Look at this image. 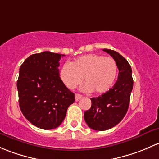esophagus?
Segmentation results:
<instances>
[{
	"label": "esophagus",
	"mask_w": 159,
	"mask_h": 159,
	"mask_svg": "<svg viewBox=\"0 0 159 159\" xmlns=\"http://www.w3.org/2000/svg\"><path fill=\"white\" fill-rule=\"evenodd\" d=\"M81 98L82 96L80 94H78V93H76V94H75V99H76V101H79Z\"/></svg>",
	"instance_id": "esophagus-1"
}]
</instances>
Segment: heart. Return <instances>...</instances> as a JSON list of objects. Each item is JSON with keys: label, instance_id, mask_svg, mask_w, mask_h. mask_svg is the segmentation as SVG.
<instances>
[{"label": "heart", "instance_id": "1", "mask_svg": "<svg viewBox=\"0 0 159 159\" xmlns=\"http://www.w3.org/2000/svg\"><path fill=\"white\" fill-rule=\"evenodd\" d=\"M117 75V64L112 57L102 55H84L71 63H65L60 71L62 83L69 89H73L86 82L81 89L97 94L106 93L113 85Z\"/></svg>", "mask_w": 159, "mask_h": 159}]
</instances>
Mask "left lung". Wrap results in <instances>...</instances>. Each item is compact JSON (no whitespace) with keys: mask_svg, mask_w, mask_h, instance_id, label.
Masks as SVG:
<instances>
[{"mask_svg":"<svg viewBox=\"0 0 159 159\" xmlns=\"http://www.w3.org/2000/svg\"><path fill=\"white\" fill-rule=\"evenodd\" d=\"M115 60L119 69L118 80L109 91L91 98L92 106L84 113L88 126L97 131L112 128L122 121L128 111L133 87L132 68L126 60L115 50L103 49Z\"/></svg>","mask_w":159,"mask_h":159,"instance_id":"1","label":"left lung"}]
</instances>
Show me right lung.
<instances>
[{"label":"right lung","mask_w":159,"mask_h":159,"mask_svg":"<svg viewBox=\"0 0 159 159\" xmlns=\"http://www.w3.org/2000/svg\"><path fill=\"white\" fill-rule=\"evenodd\" d=\"M64 56L49 51L35 53L20 67L17 83L20 108L24 117L40 129L58 127L75 101L74 93L60 77L59 61Z\"/></svg>","instance_id":"right-lung-1"}]
</instances>
